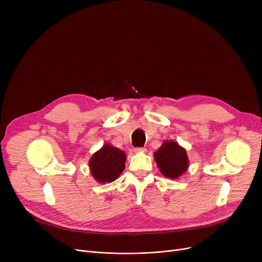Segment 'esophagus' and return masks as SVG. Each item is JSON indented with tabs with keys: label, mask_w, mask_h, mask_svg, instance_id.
<instances>
[{
	"label": "esophagus",
	"mask_w": 262,
	"mask_h": 262,
	"mask_svg": "<svg viewBox=\"0 0 262 262\" xmlns=\"http://www.w3.org/2000/svg\"><path fill=\"white\" fill-rule=\"evenodd\" d=\"M145 150H146L145 147H135V148H134V152H136V153H138V152H145Z\"/></svg>",
	"instance_id": "34e87169"
}]
</instances>
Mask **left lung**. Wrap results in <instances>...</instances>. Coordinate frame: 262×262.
<instances>
[{
	"label": "left lung",
	"mask_w": 262,
	"mask_h": 262,
	"mask_svg": "<svg viewBox=\"0 0 262 262\" xmlns=\"http://www.w3.org/2000/svg\"><path fill=\"white\" fill-rule=\"evenodd\" d=\"M160 172L170 178L180 177L188 169V156L185 148L174 141L163 142L154 153Z\"/></svg>",
	"instance_id": "8db88e82"
}]
</instances>
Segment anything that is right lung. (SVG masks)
Here are the masks:
<instances>
[{
	"instance_id": "right-lung-1",
	"label": "right lung",
	"mask_w": 262,
	"mask_h": 262,
	"mask_svg": "<svg viewBox=\"0 0 262 262\" xmlns=\"http://www.w3.org/2000/svg\"><path fill=\"white\" fill-rule=\"evenodd\" d=\"M126 155L113 145L105 144L90 159L89 167L92 176L100 183L116 181L125 168Z\"/></svg>"
}]
</instances>
